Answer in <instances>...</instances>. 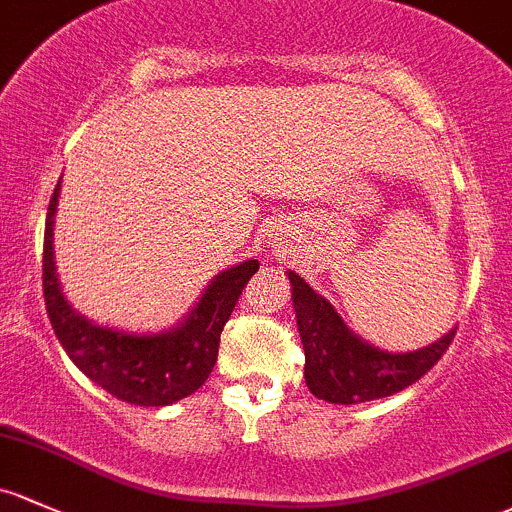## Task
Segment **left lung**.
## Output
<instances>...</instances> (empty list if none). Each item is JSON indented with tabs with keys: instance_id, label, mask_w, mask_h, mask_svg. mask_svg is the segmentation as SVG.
<instances>
[{
	"instance_id": "obj_1",
	"label": "left lung",
	"mask_w": 512,
	"mask_h": 512,
	"mask_svg": "<svg viewBox=\"0 0 512 512\" xmlns=\"http://www.w3.org/2000/svg\"><path fill=\"white\" fill-rule=\"evenodd\" d=\"M298 332L305 349V381L312 395L337 405L388 398L420 381L444 356L454 332L408 354H390L356 337L322 295L288 271Z\"/></svg>"
}]
</instances>
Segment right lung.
Listing matches in <instances>:
<instances>
[{
  "mask_svg": "<svg viewBox=\"0 0 512 512\" xmlns=\"http://www.w3.org/2000/svg\"><path fill=\"white\" fill-rule=\"evenodd\" d=\"M60 183L46 214L43 234V298L58 342L85 376L119 400L163 408L195 393L212 373L219 334L232 317L241 290L258 271V261L227 268L207 285L205 295L180 327L163 334H129L85 320L60 293L53 261V219Z\"/></svg>",
  "mask_w": 512,
  "mask_h": 512,
  "instance_id": "obj_1",
  "label": "right lung"
}]
</instances>
